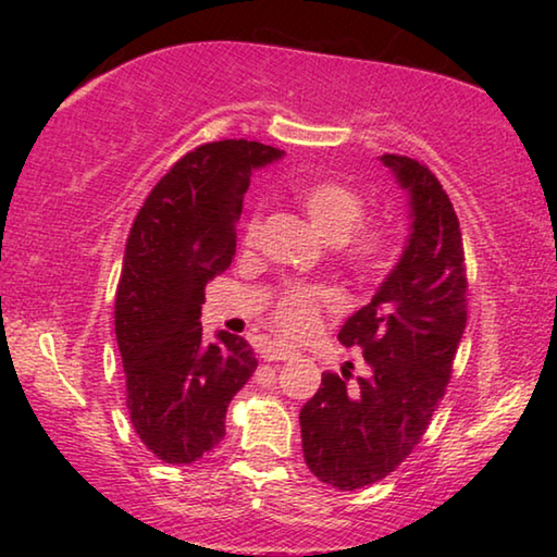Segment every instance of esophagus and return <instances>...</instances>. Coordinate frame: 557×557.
<instances>
[{
  "mask_svg": "<svg viewBox=\"0 0 557 557\" xmlns=\"http://www.w3.org/2000/svg\"><path fill=\"white\" fill-rule=\"evenodd\" d=\"M260 354H262V358H265V361H287V358L295 356V351H292L289 346L280 344V342L265 344V348H262Z\"/></svg>",
  "mask_w": 557,
  "mask_h": 557,
  "instance_id": "34e87169",
  "label": "esophagus"
}]
</instances>
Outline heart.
I'll use <instances>...</instances> for the list:
<instances>
[{"label":"heart","mask_w":557,"mask_h":557,"mask_svg":"<svg viewBox=\"0 0 557 557\" xmlns=\"http://www.w3.org/2000/svg\"><path fill=\"white\" fill-rule=\"evenodd\" d=\"M295 199L305 209L314 228L334 243L338 260L354 275H369L381 265L391 248V231L381 221H361L363 199L354 186L338 178H314L295 186ZM260 223L250 215L243 225V243L252 245ZM332 301L329 292L317 285H289L282 289L270 322L282 334H305L319 312Z\"/></svg>","instance_id":"heart-1"}]
</instances>
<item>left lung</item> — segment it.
<instances>
[{
  "mask_svg": "<svg viewBox=\"0 0 557 557\" xmlns=\"http://www.w3.org/2000/svg\"><path fill=\"white\" fill-rule=\"evenodd\" d=\"M410 194V238L369 305L338 332L363 348L369 373L326 371L299 410L301 451L312 474L342 492L381 482L425 435L445 398L467 326V265L457 213L418 159L383 154Z\"/></svg>",
  "mask_w": 557,
  "mask_h": 557,
  "instance_id": "1",
  "label": "left lung"
}]
</instances>
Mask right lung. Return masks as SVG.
I'll return each instance as SVG.
<instances>
[{"mask_svg": "<svg viewBox=\"0 0 557 557\" xmlns=\"http://www.w3.org/2000/svg\"><path fill=\"white\" fill-rule=\"evenodd\" d=\"M282 157L248 139L186 152L132 223L115 295L132 428L166 465H191L225 435V410L258 358L243 336L203 342L206 282L231 268L252 169Z\"/></svg>", "mask_w": 557, "mask_h": 557, "instance_id": "add662e5", "label": "right lung"}]
</instances>
